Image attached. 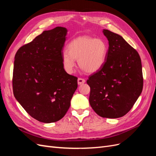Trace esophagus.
<instances>
[{"instance_id": "1", "label": "esophagus", "mask_w": 156, "mask_h": 156, "mask_svg": "<svg viewBox=\"0 0 156 156\" xmlns=\"http://www.w3.org/2000/svg\"><path fill=\"white\" fill-rule=\"evenodd\" d=\"M85 83V80H84V79L83 78H78L77 79V83L79 85H80V84H82L83 83Z\"/></svg>"}]
</instances>
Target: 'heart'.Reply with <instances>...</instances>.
<instances>
[{
  "instance_id": "obj_1",
  "label": "heart",
  "mask_w": 156,
  "mask_h": 156,
  "mask_svg": "<svg viewBox=\"0 0 156 156\" xmlns=\"http://www.w3.org/2000/svg\"><path fill=\"white\" fill-rule=\"evenodd\" d=\"M108 54V45L101 38L81 36L71 41L68 50L62 53L64 70L72 74L77 60L79 66L88 73H94L104 66Z\"/></svg>"
}]
</instances>
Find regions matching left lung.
Returning a JSON list of instances; mask_svg holds the SVG:
<instances>
[{
	"mask_svg": "<svg viewBox=\"0 0 156 156\" xmlns=\"http://www.w3.org/2000/svg\"><path fill=\"white\" fill-rule=\"evenodd\" d=\"M108 41L106 62L87 80L89 102L99 116L117 119L133 107L143 87L142 64L135 49L119 34L103 29Z\"/></svg>",
	"mask_w": 156,
	"mask_h": 156,
	"instance_id": "1",
	"label": "left lung"
}]
</instances>
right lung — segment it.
I'll return each mask as SVG.
<instances>
[{
	"label": "right lung",
	"instance_id": "obj_1",
	"mask_svg": "<svg viewBox=\"0 0 156 156\" xmlns=\"http://www.w3.org/2000/svg\"><path fill=\"white\" fill-rule=\"evenodd\" d=\"M67 32L62 27L45 30L21 47L15 56L13 95L28 114L44 123L62 119L77 88V77L62 67Z\"/></svg>",
	"mask_w": 156,
	"mask_h": 156
}]
</instances>
